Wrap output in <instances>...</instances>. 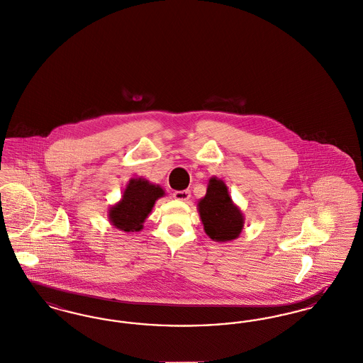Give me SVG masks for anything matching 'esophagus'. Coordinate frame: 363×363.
I'll list each match as a JSON object with an SVG mask.
<instances>
[{"label": "esophagus", "instance_id": "obj_1", "mask_svg": "<svg viewBox=\"0 0 363 363\" xmlns=\"http://www.w3.org/2000/svg\"><path fill=\"white\" fill-rule=\"evenodd\" d=\"M174 196L177 201H189V196H191V192H189V189L174 191Z\"/></svg>", "mask_w": 363, "mask_h": 363}]
</instances>
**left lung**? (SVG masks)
Listing matches in <instances>:
<instances>
[{
	"label": "left lung",
	"mask_w": 363,
	"mask_h": 363,
	"mask_svg": "<svg viewBox=\"0 0 363 363\" xmlns=\"http://www.w3.org/2000/svg\"><path fill=\"white\" fill-rule=\"evenodd\" d=\"M198 210L206 235L211 240L226 242L240 236L244 216L233 203L226 184L220 179L211 177L208 180L207 192L198 202Z\"/></svg>",
	"instance_id": "8db88e82"
}]
</instances>
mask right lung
I'll return each instance as SVG.
<instances>
[{
	"label": "right lung",
	"mask_w": 363,
	"mask_h": 363,
	"mask_svg": "<svg viewBox=\"0 0 363 363\" xmlns=\"http://www.w3.org/2000/svg\"><path fill=\"white\" fill-rule=\"evenodd\" d=\"M164 195V189L146 179H131L123 191L122 199L108 210L111 223L127 233L140 232L156 201Z\"/></svg>",
	"instance_id": "add662e5"
}]
</instances>
